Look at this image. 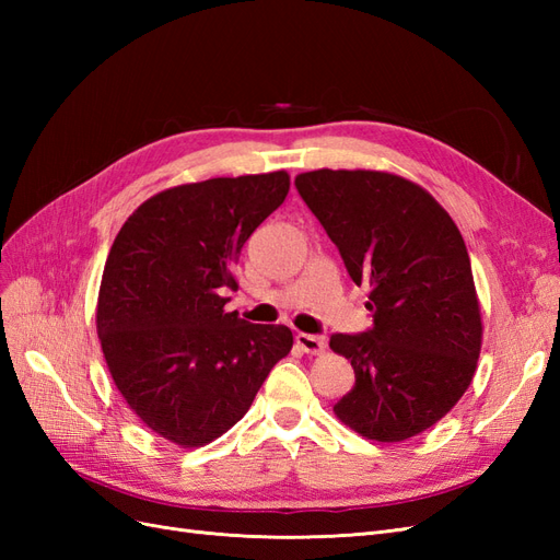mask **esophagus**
<instances>
[{
    "label": "esophagus",
    "instance_id": "1",
    "mask_svg": "<svg viewBox=\"0 0 560 560\" xmlns=\"http://www.w3.org/2000/svg\"><path fill=\"white\" fill-rule=\"evenodd\" d=\"M296 346L306 354H319V352H325V348H327L325 338L313 336V334H296Z\"/></svg>",
    "mask_w": 560,
    "mask_h": 560
}]
</instances>
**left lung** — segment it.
<instances>
[{"label": "left lung", "instance_id": "left-lung-1", "mask_svg": "<svg viewBox=\"0 0 560 560\" xmlns=\"http://www.w3.org/2000/svg\"><path fill=\"white\" fill-rule=\"evenodd\" d=\"M294 184L352 282L369 287L374 317L362 334L329 338L354 369V385L334 413L376 442L425 432L465 395L481 350L460 231L425 189L389 173L325 167Z\"/></svg>", "mask_w": 560, "mask_h": 560}]
</instances>
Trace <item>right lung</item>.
I'll list each match as a JSON object with an SVG mask.
<instances>
[{
	"mask_svg": "<svg viewBox=\"0 0 560 560\" xmlns=\"http://www.w3.org/2000/svg\"><path fill=\"white\" fill-rule=\"evenodd\" d=\"M287 191L284 171L182 184L144 200L109 249L95 315L109 374L144 425L177 446L231 430L292 350L284 325L224 311L245 241Z\"/></svg>",
	"mask_w": 560,
	"mask_h": 560,
	"instance_id": "add662e5",
	"label": "right lung"
}]
</instances>
